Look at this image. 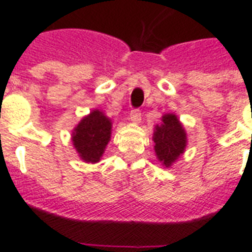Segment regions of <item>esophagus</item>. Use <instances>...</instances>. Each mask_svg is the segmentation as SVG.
Returning a JSON list of instances; mask_svg holds the SVG:
<instances>
[{
  "instance_id": "esophagus-1",
  "label": "esophagus",
  "mask_w": 252,
  "mask_h": 252,
  "mask_svg": "<svg viewBox=\"0 0 252 252\" xmlns=\"http://www.w3.org/2000/svg\"><path fill=\"white\" fill-rule=\"evenodd\" d=\"M129 119L133 123H140V120H141V111L138 110V108H133V110L130 111Z\"/></svg>"
}]
</instances>
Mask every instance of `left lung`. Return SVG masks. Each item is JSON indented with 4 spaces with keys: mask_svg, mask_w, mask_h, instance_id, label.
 Here are the masks:
<instances>
[{
    "mask_svg": "<svg viewBox=\"0 0 252 252\" xmlns=\"http://www.w3.org/2000/svg\"><path fill=\"white\" fill-rule=\"evenodd\" d=\"M154 150L158 159L166 166L171 165L184 152L187 137L183 126L175 115L167 114L162 118L161 126H156L153 136Z\"/></svg>",
    "mask_w": 252,
    "mask_h": 252,
    "instance_id": "left-lung-1",
    "label": "left lung"
}]
</instances>
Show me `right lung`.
<instances>
[{"label":"right lung","mask_w":252,"mask_h":252,"mask_svg":"<svg viewBox=\"0 0 252 252\" xmlns=\"http://www.w3.org/2000/svg\"><path fill=\"white\" fill-rule=\"evenodd\" d=\"M111 137V122L95 110L84 118L73 132V145L85 162L95 163L102 157Z\"/></svg>","instance_id":"obj_1"}]
</instances>
